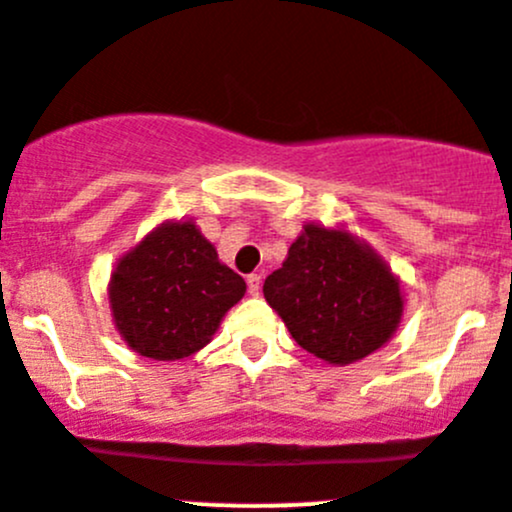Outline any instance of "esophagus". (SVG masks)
<instances>
[{
    "label": "esophagus",
    "mask_w": 512,
    "mask_h": 512,
    "mask_svg": "<svg viewBox=\"0 0 512 512\" xmlns=\"http://www.w3.org/2000/svg\"><path fill=\"white\" fill-rule=\"evenodd\" d=\"M260 285H262V278L260 275H247V290H250V295H260Z\"/></svg>",
    "instance_id": "obj_1"
}]
</instances>
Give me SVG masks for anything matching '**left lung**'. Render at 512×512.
Listing matches in <instances>:
<instances>
[{"mask_svg": "<svg viewBox=\"0 0 512 512\" xmlns=\"http://www.w3.org/2000/svg\"><path fill=\"white\" fill-rule=\"evenodd\" d=\"M262 293L295 343L333 366L379 351L404 313L399 278L366 242L310 222Z\"/></svg>", "mask_w": 512, "mask_h": 512, "instance_id": "8db88e82", "label": "left lung"}]
</instances>
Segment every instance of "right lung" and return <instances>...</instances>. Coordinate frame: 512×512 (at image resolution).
Returning <instances> with one entry per match:
<instances>
[{
  "mask_svg": "<svg viewBox=\"0 0 512 512\" xmlns=\"http://www.w3.org/2000/svg\"><path fill=\"white\" fill-rule=\"evenodd\" d=\"M245 290V280L219 262L197 224L164 222L118 260L108 300L133 351L176 361L212 341Z\"/></svg>",
  "mask_w": 512,
  "mask_h": 512,
  "instance_id": "obj_1",
  "label": "right lung"
}]
</instances>
